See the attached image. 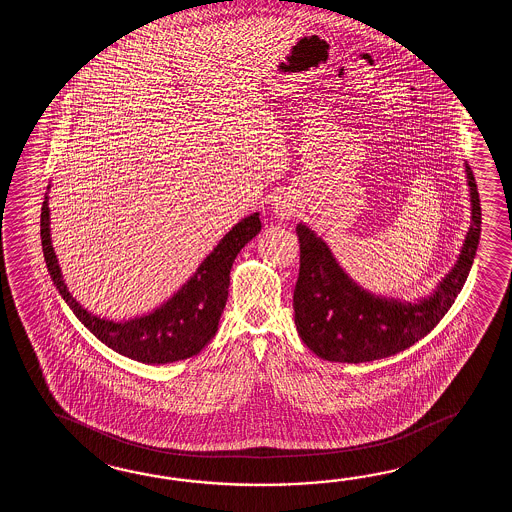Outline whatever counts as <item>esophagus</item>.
<instances>
[{
    "label": "esophagus",
    "instance_id": "esophagus-1",
    "mask_svg": "<svg viewBox=\"0 0 512 512\" xmlns=\"http://www.w3.org/2000/svg\"><path fill=\"white\" fill-rule=\"evenodd\" d=\"M272 210H274V216L280 219H289L296 212V203H294V197L283 196L276 197L274 203H272Z\"/></svg>",
    "mask_w": 512,
    "mask_h": 512
}]
</instances>
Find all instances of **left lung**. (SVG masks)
<instances>
[{
	"label": "left lung",
	"instance_id": "1",
	"mask_svg": "<svg viewBox=\"0 0 512 512\" xmlns=\"http://www.w3.org/2000/svg\"><path fill=\"white\" fill-rule=\"evenodd\" d=\"M472 223L452 271L430 296L401 302L368 293L353 282L304 223L296 225L300 241V272L294 287V324L305 346L331 362H370L392 357L426 337L452 307L467 282L481 234L478 185L465 164Z\"/></svg>",
	"mask_w": 512,
	"mask_h": 512
}]
</instances>
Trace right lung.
<instances>
[{
	"instance_id": "1",
	"label": "right lung",
	"mask_w": 512,
	"mask_h": 512,
	"mask_svg": "<svg viewBox=\"0 0 512 512\" xmlns=\"http://www.w3.org/2000/svg\"><path fill=\"white\" fill-rule=\"evenodd\" d=\"M49 197L45 196L40 219L42 249L58 293L78 320L120 355L142 364H168L190 359L207 346L218 331L219 316L229 296L230 269L238 252L261 230L260 214H251L234 225L218 247L197 267L194 276L177 293L148 315L113 322L89 313L67 291L56 260L49 229Z\"/></svg>"
}]
</instances>
